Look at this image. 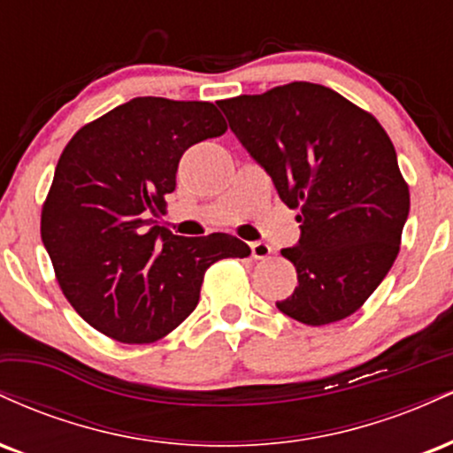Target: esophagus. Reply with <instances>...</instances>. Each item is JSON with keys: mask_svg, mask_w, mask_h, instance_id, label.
<instances>
[{"mask_svg": "<svg viewBox=\"0 0 453 453\" xmlns=\"http://www.w3.org/2000/svg\"><path fill=\"white\" fill-rule=\"evenodd\" d=\"M270 253H273V247H270L268 242H262V241L251 242V256L256 259H266Z\"/></svg>", "mask_w": 453, "mask_h": 453, "instance_id": "1", "label": "esophagus"}]
</instances>
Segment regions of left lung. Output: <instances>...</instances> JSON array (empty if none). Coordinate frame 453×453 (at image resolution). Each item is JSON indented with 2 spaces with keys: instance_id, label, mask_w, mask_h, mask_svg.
Wrapping results in <instances>:
<instances>
[{
  "instance_id": "8db88e82",
  "label": "left lung",
  "mask_w": 453,
  "mask_h": 453,
  "mask_svg": "<svg viewBox=\"0 0 453 453\" xmlns=\"http://www.w3.org/2000/svg\"><path fill=\"white\" fill-rule=\"evenodd\" d=\"M217 104L280 200L300 209V241L280 251L298 288L279 311L306 326L356 313L392 268L409 217V187L386 129L315 82Z\"/></svg>"
}]
</instances>
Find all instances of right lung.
<instances>
[{
    "mask_svg": "<svg viewBox=\"0 0 453 453\" xmlns=\"http://www.w3.org/2000/svg\"><path fill=\"white\" fill-rule=\"evenodd\" d=\"M226 129L211 102L134 97L67 142L40 232L61 292L97 332L161 339L197 306L211 264L251 253L230 234L176 236L153 219L185 150Z\"/></svg>",
    "mask_w": 453,
    "mask_h": 453,
    "instance_id": "obj_1",
    "label": "right lung"
}]
</instances>
